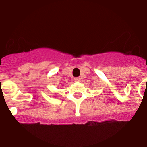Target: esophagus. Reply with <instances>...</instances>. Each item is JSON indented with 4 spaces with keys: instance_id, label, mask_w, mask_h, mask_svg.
Listing matches in <instances>:
<instances>
[{
    "instance_id": "obj_1",
    "label": "esophagus",
    "mask_w": 147,
    "mask_h": 147,
    "mask_svg": "<svg viewBox=\"0 0 147 147\" xmlns=\"http://www.w3.org/2000/svg\"><path fill=\"white\" fill-rule=\"evenodd\" d=\"M80 80H81V79H80V77L75 78V81H76V82H80Z\"/></svg>"
}]
</instances>
